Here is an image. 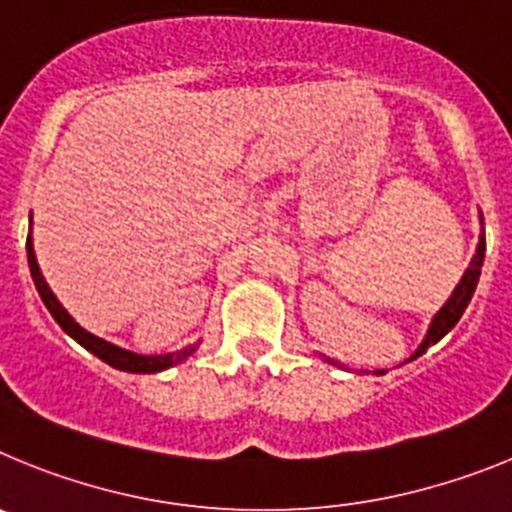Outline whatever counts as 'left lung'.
Returning <instances> with one entry per match:
<instances>
[{
	"label": "left lung",
	"mask_w": 512,
	"mask_h": 512,
	"mask_svg": "<svg viewBox=\"0 0 512 512\" xmlns=\"http://www.w3.org/2000/svg\"><path fill=\"white\" fill-rule=\"evenodd\" d=\"M482 261H485V233L479 235L477 253L472 256V264L467 266L464 277H461V282L456 284V289L451 292V297L446 300V305L436 312V318L431 320V328H428V333H425V338H423V343L418 346V351L410 356V361L418 359V356H423L425 351H428V346H433V343L441 341V338L446 336V333H449L456 323H459V318L464 315V310H467L469 300H472L474 289H477L479 274H482ZM377 374H384V372H377Z\"/></svg>",
	"instance_id": "left-lung-1"
}]
</instances>
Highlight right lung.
<instances>
[{"label":"right lung","instance_id":"right-lung-1","mask_svg":"<svg viewBox=\"0 0 512 512\" xmlns=\"http://www.w3.org/2000/svg\"><path fill=\"white\" fill-rule=\"evenodd\" d=\"M30 225H33V220H30ZM27 264H30V274H33V282H35V289H38L40 300L45 302V307H48V312L53 315V320H56V323L61 325V328L66 330L76 343H81V346L87 348V351H92L97 359H102L104 364L115 366V369H120V372L153 374V372H164V369H169V366L174 364H182L187 356L194 354V348L197 346H187L182 348V351H174V354H164V356H143V354H133V351H125V348L115 346V343L92 336L89 330H84L74 318H71L69 312H66V307L56 300L51 287L45 284L43 274H40L38 259H35L33 238H30V235H27Z\"/></svg>","mask_w":512,"mask_h":512}]
</instances>
